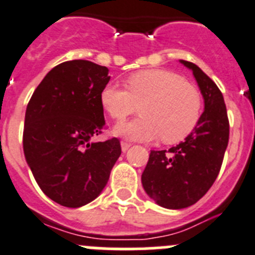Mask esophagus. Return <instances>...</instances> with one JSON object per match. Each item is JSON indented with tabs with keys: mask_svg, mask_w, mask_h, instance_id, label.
<instances>
[{
	"mask_svg": "<svg viewBox=\"0 0 255 255\" xmlns=\"http://www.w3.org/2000/svg\"><path fill=\"white\" fill-rule=\"evenodd\" d=\"M132 146V144L130 143H128V142H121V147H122V151L123 152H126V151H128V148H129V147Z\"/></svg>",
	"mask_w": 255,
	"mask_h": 255,
	"instance_id": "1",
	"label": "esophagus"
}]
</instances>
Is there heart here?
Segmentation results:
<instances>
[{"label":"heart","instance_id":"heart-1","mask_svg":"<svg viewBox=\"0 0 255 255\" xmlns=\"http://www.w3.org/2000/svg\"><path fill=\"white\" fill-rule=\"evenodd\" d=\"M122 89L108 83L99 101L117 122L138 111L142 116L121 123L114 132L132 141L148 142L160 138L163 143L184 141L195 129L203 112V97L195 85L166 69H148L132 74Z\"/></svg>","mask_w":255,"mask_h":255}]
</instances>
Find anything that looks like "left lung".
Wrapping results in <instances>:
<instances>
[{"instance_id": "8db88e82", "label": "left lung", "mask_w": 255, "mask_h": 255, "mask_svg": "<svg viewBox=\"0 0 255 255\" xmlns=\"http://www.w3.org/2000/svg\"><path fill=\"white\" fill-rule=\"evenodd\" d=\"M194 74L204 98V112L184 142L168 151H151L142 185L154 203L184 209L197 203L213 186L229 142V121L220 89L194 63L180 60Z\"/></svg>"}]
</instances>
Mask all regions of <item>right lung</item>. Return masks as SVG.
<instances>
[{
  "label": "right lung",
  "mask_w": 255,
  "mask_h": 255,
  "mask_svg": "<svg viewBox=\"0 0 255 255\" xmlns=\"http://www.w3.org/2000/svg\"><path fill=\"white\" fill-rule=\"evenodd\" d=\"M108 68L71 60L52 68L27 104L23 153L47 197L80 208L103 191L121 156L118 138L92 142L106 126L99 95Z\"/></svg>",
  "instance_id": "1"
}]
</instances>
